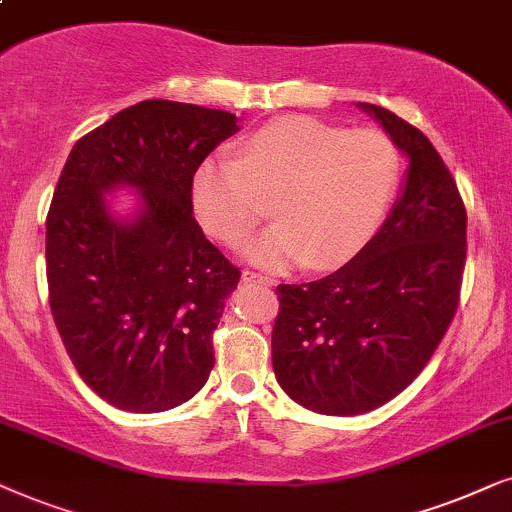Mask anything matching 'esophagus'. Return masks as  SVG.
<instances>
[{
	"label": "esophagus",
	"instance_id": "esophagus-1",
	"mask_svg": "<svg viewBox=\"0 0 512 512\" xmlns=\"http://www.w3.org/2000/svg\"><path fill=\"white\" fill-rule=\"evenodd\" d=\"M243 283H260V285H274L269 276H262V274H255V271H243Z\"/></svg>",
	"mask_w": 512,
	"mask_h": 512
}]
</instances>
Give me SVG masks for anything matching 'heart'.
I'll return each mask as SVG.
<instances>
[{"instance_id": "heart-1", "label": "heart", "mask_w": 512, "mask_h": 512, "mask_svg": "<svg viewBox=\"0 0 512 512\" xmlns=\"http://www.w3.org/2000/svg\"><path fill=\"white\" fill-rule=\"evenodd\" d=\"M398 152L377 131H344L311 117L264 124L236 161L208 156L189 180V208L210 238L238 248L271 196L276 222L245 248L257 267L332 269L365 248L398 185Z\"/></svg>"}]
</instances>
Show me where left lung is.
<instances>
[{
    "instance_id": "1",
    "label": "left lung",
    "mask_w": 512,
    "mask_h": 512,
    "mask_svg": "<svg viewBox=\"0 0 512 512\" xmlns=\"http://www.w3.org/2000/svg\"><path fill=\"white\" fill-rule=\"evenodd\" d=\"M410 161L398 201L363 250L335 274L278 285L271 363L306 410L353 417L417 379L452 323L466 208L445 161L419 128L358 102Z\"/></svg>"
}]
</instances>
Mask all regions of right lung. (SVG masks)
I'll return each mask as SVG.
<instances>
[{
  "label": "right lung",
  "mask_w": 512,
  "mask_h": 512,
  "mask_svg": "<svg viewBox=\"0 0 512 512\" xmlns=\"http://www.w3.org/2000/svg\"><path fill=\"white\" fill-rule=\"evenodd\" d=\"M238 133L222 109L142 100L72 147L46 217L53 320L79 377L126 412H166L201 391L238 271L189 208L194 168ZM133 188L128 218L107 193Z\"/></svg>",
  "instance_id": "obj_1"
}]
</instances>
